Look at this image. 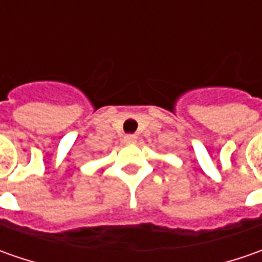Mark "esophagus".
<instances>
[{
    "label": "esophagus",
    "instance_id": "34e87169",
    "mask_svg": "<svg viewBox=\"0 0 262 262\" xmlns=\"http://www.w3.org/2000/svg\"><path fill=\"white\" fill-rule=\"evenodd\" d=\"M124 141H125V143H128V144H131V143H136L137 136H134V134H128V136L124 137Z\"/></svg>",
    "mask_w": 262,
    "mask_h": 262
}]
</instances>
